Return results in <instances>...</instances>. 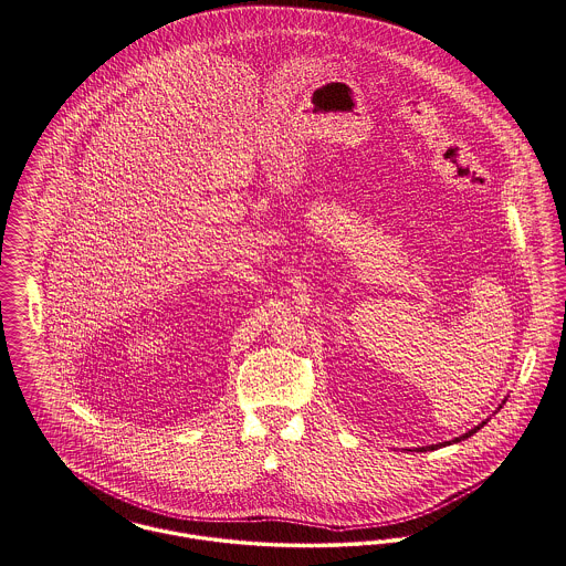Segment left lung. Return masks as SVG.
I'll use <instances>...</instances> for the list:
<instances>
[{"label":"left lung","instance_id":"1","mask_svg":"<svg viewBox=\"0 0 566 566\" xmlns=\"http://www.w3.org/2000/svg\"><path fill=\"white\" fill-rule=\"evenodd\" d=\"M483 424H485V422H481V424H479V427H474V429H470V431H468V433H463V436H461V438H454V440H452V442H461V440H465V438H470V436H474V433H476V431H479V429H481V427H483ZM444 444H451V442H444ZM444 444H438V447H444ZM438 447H427V449H429V451H433V449H438ZM420 451H424V449H420Z\"/></svg>","mask_w":566,"mask_h":566}]
</instances>
